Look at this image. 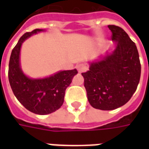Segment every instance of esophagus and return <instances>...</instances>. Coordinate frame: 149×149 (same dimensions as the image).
Instances as JSON below:
<instances>
[{
  "instance_id": "esophagus-1",
  "label": "esophagus",
  "mask_w": 149,
  "mask_h": 149,
  "mask_svg": "<svg viewBox=\"0 0 149 149\" xmlns=\"http://www.w3.org/2000/svg\"><path fill=\"white\" fill-rule=\"evenodd\" d=\"M77 68L78 72L81 73V72H84L87 70V66L84 64H80L77 66Z\"/></svg>"
}]
</instances>
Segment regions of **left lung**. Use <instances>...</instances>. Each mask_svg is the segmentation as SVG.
I'll list each match as a JSON object with an SVG mask.
<instances>
[{
  "instance_id": "1",
  "label": "left lung",
  "mask_w": 149,
  "mask_h": 149,
  "mask_svg": "<svg viewBox=\"0 0 149 149\" xmlns=\"http://www.w3.org/2000/svg\"><path fill=\"white\" fill-rule=\"evenodd\" d=\"M115 50L90 64L83 72L88 102L100 110H113L131 99L141 78V66L135 43L119 26L109 25Z\"/></svg>"
}]
</instances>
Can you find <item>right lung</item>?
<instances>
[{"instance_id":"right-lung-1","label":"right lung","mask_w":149,"mask_h":149,"mask_svg":"<svg viewBox=\"0 0 149 149\" xmlns=\"http://www.w3.org/2000/svg\"><path fill=\"white\" fill-rule=\"evenodd\" d=\"M34 29L24 33L12 51L8 64V81L15 97L29 111L46 115L59 109L64 102L66 88L71 84L77 70L58 72L49 77L32 79L23 73L20 65V51L28 37L41 32Z\"/></svg>"}]
</instances>
